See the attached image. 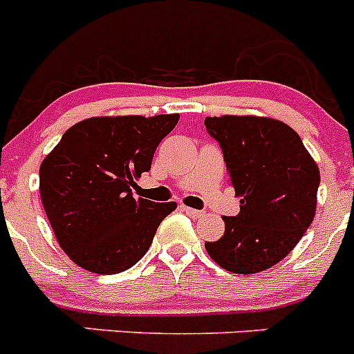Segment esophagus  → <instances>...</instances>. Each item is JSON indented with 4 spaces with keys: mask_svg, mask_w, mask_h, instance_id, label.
<instances>
[{
    "mask_svg": "<svg viewBox=\"0 0 354 354\" xmlns=\"http://www.w3.org/2000/svg\"><path fill=\"white\" fill-rule=\"evenodd\" d=\"M183 211L186 212L187 216H192V218H202V216H204V211H198V209H193V207H186V205H183Z\"/></svg>",
    "mask_w": 354,
    "mask_h": 354,
    "instance_id": "1",
    "label": "esophagus"
}]
</instances>
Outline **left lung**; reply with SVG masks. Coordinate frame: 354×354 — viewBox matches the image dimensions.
Here are the masks:
<instances>
[{
  "instance_id": "8db88e82",
  "label": "left lung",
  "mask_w": 354,
  "mask_h": 354,
  "mask_svg": "<svg viewBox=\"0 0 354 354\" xmlns=\"http://www.w3.org/2000/svg\"><path fill=\"white\" fill-rule=\"evenodd\" d=\"M220 143L228 183L241 196L237 216H223L221 239L205 243L216 264L252 274L282 261L310 227L317 205L319 168L298 133L266 117L205 118Z\"/></svg>"
}]
</instances>
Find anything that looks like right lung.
Here are the masks:
<instances>
[{
  "label": "right lung",
  "instance_id": "obj_1",
  "mask_svg": "<svg viewBox=\"0 0 354 354\" xmlns=\"http://www.w3.org/2000/svg\"><path fill=\"white\" fill-rule=\"evenodd\" d=\"M179 115L93 117L72 126L40 165V198L55 236L83 270L115 274L147 253L175 202L134 198Z\"/></svg>",
  "mask_w": 354,
  "mask_h": 354
}]
</instances>
